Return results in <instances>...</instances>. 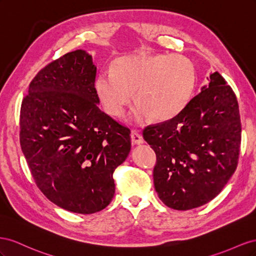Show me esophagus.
<instances>
[{
    "mask_svg": "<svg viewBox=\"0 0 256 256\" xmlns=\"http://www.w3.org/2000/svg\"><path fill=\"white\" fill-rule=\"evenodd\" d=\"M130 140H132V144H144V140L140 134H138L136 130H133L132 133H130Z\"/></svg>",
    "mask_w": 256,
    "mask_h": 256,
    "instance_id": "34e87169",
    "label": "esophagus"
}]
</instances>
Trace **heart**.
Instances as JSON below:
<instances>
[{
  "label": "heart",
  "mask_w": 256,
  "mask_h": 256,
  "mask_svg": "<svg viewBox=\"0 0 256 256\" xmlns=\"http://www.w3.org/2000/svg\"><path fill=\"white\" fill-rule=\"evenodd\" d=\"M192 61L180 54H130L116 59L112 72L102 70L96 89L108 114L119 116L132 100L134 116L167 121L188 104L195 88Z\"/></svg>",
  "instance_id": "heart-1"
}]
</instances>
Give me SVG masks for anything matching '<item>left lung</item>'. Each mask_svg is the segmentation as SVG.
Segmentation results:
<instances>
[{
  "mask_svg": "<svg viewBox=\"0 0 256 256\" xmlns=\"http://www.w3.org/2000/svg\"><path fill=\"white\" fill-rule=\"evenodd\" d=\"M156 154L153 181L167 207L190 210L222 191L235 172L242 123L235 93L218 72L178 116L144 130Z\"/></svg>",
  "mask_w": 256,
  "mask_h": 256,
  "instance_id": "8db88e82",
  "label": "left lung"
}]
</instances>
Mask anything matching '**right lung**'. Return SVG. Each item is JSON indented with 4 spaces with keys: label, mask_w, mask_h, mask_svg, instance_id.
Instances as JSON below:
<instances>
[{
    "label": "right lung",
    "mask_w": 256,
    "mask_h": 256,
    "mask_svg": "<svg viewBox=\"0 0 256 256\" xmlns=\"http://www.w3.org/2000/svg\"><path fill=\"white\" fill-rule=\"evenodd\" d=\"M96 66L78 49L34 77L20 112V144L36 186L54 205L91 214L114 195L130 130L98 108Z\"/></svg>",
    "instance_id": "right-lung-1"
}]
</instances>
